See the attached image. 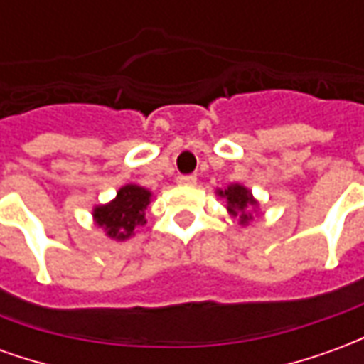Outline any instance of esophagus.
Wrapping results in <instances>:
<instances>
[{
    "label": "esophagus",
    "instance_id": "1",
    "mask_svg": "<svg viewBox=\"0 0 364 364\" xmlns=\"http://www.w3.org/2000/svg\"><path fill=\"white\" fill-rule=\"evenodd\" d=\"M177 183H179V185H195V183H197V177H195V175H179V177H177Z\"/></svg>",
    "mask_w": 364,
    "mask_h": 364
}]
</instances>
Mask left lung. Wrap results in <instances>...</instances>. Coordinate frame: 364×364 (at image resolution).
Returning <instances> with one entry per match:
<instances>
[{
  "label": "left lung",
  "instance_id": "8db88e82",
  "mask_svg": "<svg viewBox=\"0 0 364 364\" xmlns=\"http://www.w3.org/2000/svg\"><path fill=\"white\" fill-rule=\"evenodd\" d=\"M220 197H224L228 200V210L234 216H240V222L245 224V222L252 218V214L245 213L247 206L257 205L255 198L252 197V193L242 187V185H230L226 191H220Z\"/></svg>",
  "mask_w": 364,
  "mask_h": 364
}]
</instances>
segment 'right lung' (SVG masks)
Listing matches in <instances>:
<instances>
[{"mask_svg": "<svg viewBox=\"0 0 364 364\" xmlns=\"http://www.w3.org/2000/svg\"><path fill=\"white\" fill-rule=\"evenodd\" d=\"M150 205V191L138 185H124L109 205L93 210L95 222L117 240H127L138 224H144V210Z\"/></svg>", "mask_w": 364, "mask_h": 364, "instance_id": "obj_1", "label": "right lung"}]
</instances>
